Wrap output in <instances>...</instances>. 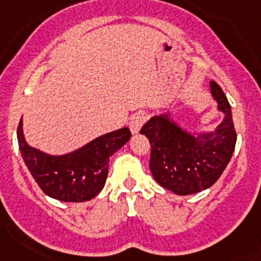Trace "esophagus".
Returning <instances> with one entry per match:
<instances>
[{
  "label": "esophagus",
  "mask_w": 261,
  "mask_h": 261,
  "mask_svg": "<svg viewBox=\"0 0 261 261\" xmlns=\"http://www.w3.org/2000/svg\"><path fill=\"white\" fill-rule=\"evenodd\" d=\"M146 120V116L144 113H136L132 118H130V122H129V129L132 135H137L140 132V129L143 128L144 122Z\"/></svg>",
  "instance_id": "obj_1"
}]
</instances>
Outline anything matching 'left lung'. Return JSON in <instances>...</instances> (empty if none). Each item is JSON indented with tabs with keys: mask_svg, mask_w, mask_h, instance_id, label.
Masks as SVG:
<instances>
[{
	"mask_svg": "<svg viewBox=\"0 0 261 261\" xmlns=\"http://www.w3.org/2000/svg\"><path fill=\"white\" fill-rule=\"evenodd\" d=\"M210 93L223 113V121L213 130L182 125L173 117V108L152 116L140 130L149 139L154 180L176 195H193L212 187L233 154L236 132L231 105L215 81H211Z\"/></svg>",
	"mask_w": 261,
	"mask_h": 261,
	"instance_id": "8db88e82",
	"label": "left lung"
}]
</instances>
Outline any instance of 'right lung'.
I'll use <instances>...</instances> for the list:
<instances>
[{
  "instance_id": "obj_1",
  "label": "right lung",
  "mask_w": 261,
  "mask_h": 261,
  "mask_svg": "<svg viewBox=\"0 0 261 261\" xmlns=\"http://www.w3.org/2000/svg\"><path fill=\"white\" fill-rule=\"evenodd\" d=\"M17 139L23 163L45 195L66 203H83L104 188L109 157L128 143L130 132L118 129L65 154H50L28 144L21 118Z\"/></svg>"
}]
</instances>
